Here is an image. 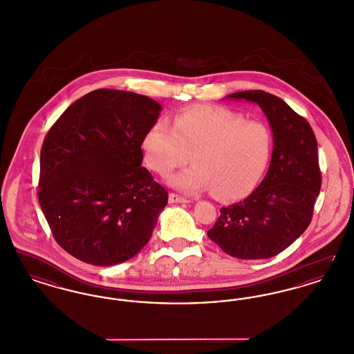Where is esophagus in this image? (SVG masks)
Instances as JSON below:
<instances>
[{
  "instance_id": "34e87169",
  "label": "esophagus",
  "mask_w": 354,
  "mask_h": 354,
  "mask_svg": "<svg viewBox=\"0 0 354 354\" xmlns=\"http://www.w3.org/2000/svg\"><path fill=\"white\" fill-rule=\"evenodd\" d=\"M169 203H188L189 201L187 199V198H183V196H180V195H178V194H174V192H171L169 196Z\"/></svg>"
}]
</instances>
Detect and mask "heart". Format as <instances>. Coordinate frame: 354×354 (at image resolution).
Segmentation results:
<instances>
[{
    "mask_svg": "<svg viewBox=\"0 0 354 354\" xmlns=\"http://www.w3.org/2000/svg\"><path fill=\"white\" fill-rule=\"evenodd\" d=\"M145 160L167 176L189 160L192 167L174 175L169 185L194 194L211 188L221 199L250 194L268 167L273 134L259 120L216 106L189 107L153 122L142 142Z\"/></svg>",
    "mask_w": 354,
    "mask_h": 354,
    "instance_id": "obj_1",
    "label": "heart"
}]
</instances>
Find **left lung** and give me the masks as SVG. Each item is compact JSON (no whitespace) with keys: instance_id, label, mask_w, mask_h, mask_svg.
Here are the masks:
<instances>
[{"instance_id":"left-lung-1","label":"left lung","mask_w":354,"mask_h":354,"mask_svg":"<svg viewBox=\"0 0 354 354\" xmlns=\"http://www.w3.org/2000/svg\"><path fill=\"white\" fill-rule=\"evenodd\" d=\"M228 97L263 109L274 146L261 185L244 201L223 207L207 235L236 259H268L288 248L312 221L322 179L317 140L309 122L273 94L247 90Z\"/></svg>"}]
</instances>
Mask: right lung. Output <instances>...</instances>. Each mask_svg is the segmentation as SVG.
Listing matches in <instances>:
<instances>
[{
  "mask_svg": "<svg viewBox=\"0 0 354 354\" xmlns=\"http://www.w3.org/2000/svg\"><path fill=\"white\" fill-rule=\"evenodd\" d=\"M162 106L98 88L55 120L41 149L38 202L55 241L78 260L109 267L150 240L169 201L142 167V142Z\"/></svg>",
  "mask_w": 354,
  "mask_h": 354,
  "instance_id": "obj_1",
  "label": "right lung"
}]
</instances>
